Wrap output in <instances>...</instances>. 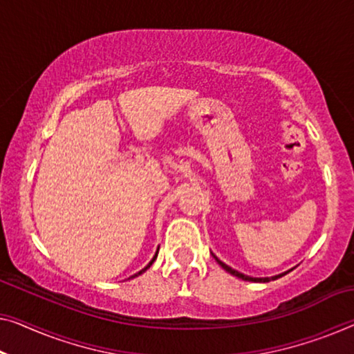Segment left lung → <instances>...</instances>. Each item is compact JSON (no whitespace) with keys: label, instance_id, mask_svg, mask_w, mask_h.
Masks as SVG:
<instances>
[{"label":"left lung","instance_id":"8db88e82","mask_svg":"<svg viewBox=\"0 0 354 354\" xmlns=\"http://www.w3.org/2000/svg\"><path fill=\"white\" fill-rule=\"evenodd\" d=\"M211 254H213V252H211ZM214 256V254H213ZM214 259L218 261V263L221 267L224 268L225 272H229L230 275H234V277H236V278H240V279H243V281H252V283H268V281H273V279H278V278H281L283 275H286V273H289L292 270H288V272H283V273H279V275H275V277H263V278H257V277H250V275H245V273H241V272H239V270H235V268H232V267H229L227 263H224L223 261L221 259H218V257L214 256Z\"/></svg>","mask_w":354,"mask_h":354}]
</instances>
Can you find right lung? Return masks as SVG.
<instances>
[{"label": "right lung", "instance_id": "add662e5", "mask_svg": "<svg viewBox=\"0 0 354 354\" xmlns=\"http://www.w3.org/2000/svg\"><path fill=\"white\" fill-rule=\"evenodd\" d=\"M157 254H159V248H157V251H156V254H154V257H152V259H151V262H149V263H147V266H146V267H145V268H141V270H140V272H138V273H135V275H131V277H130V278H135V277H140V275H141V273H145V272H146V270H147V268H149V267H151V266H152V263H154V261H156V259H157ZM130 278H129V279H130Z\"/></svg>", "mask_w": 354, "mask_h": 354}]
</instances>
